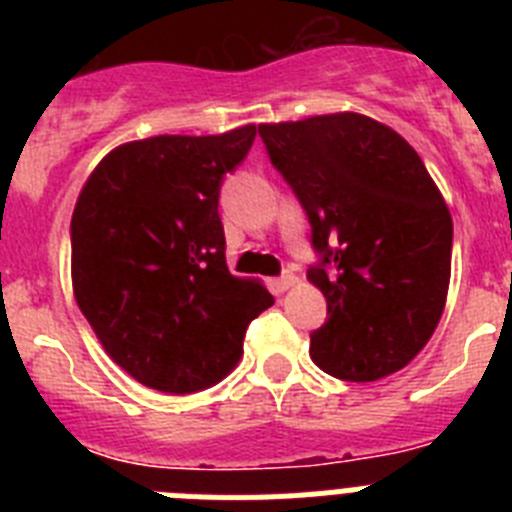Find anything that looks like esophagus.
Here are the masks:
<instances>
[{
	"label": "esophagus",
	"instance_id": "obj_1",
	"mask_svg": "<svg viewBox=\"0 0 512 512\" xmlns=\"http://www.w3.org/2000/svg\"><path fill=\"white\" fill-rule=\"evenodd\" d=\"M295 284H297V277L292 274V271H284L282 277L274 279V289H277V292H287V289H292Z\"/></svg>",
	"mask_w": 512,
	"mask_h": 512
}]
</instances>
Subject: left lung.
Masks as SVG:
<instances>
[{"label": "left lung", "instance_id": "8db88e82", "mask_svg": "<svg viewBox=\"0 0 512 512\" xmlns=\"http://www.w3.org/2000/svg\"><path fill=\"white\" fill-rule=\"evenodd\" d=\"M259 135L320 253L307 279L328 320L310 336L312 361L346 382L400 372L449 295L454 225L436 182L408 140L359 112L264 122Z\"/></svg>", "mask_w": 512, "mask_h": 512}]
</instances>
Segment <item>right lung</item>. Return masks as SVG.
<instances>
[{
	"label": "right lung",
	"mask_w": 512,
	"mask_h": 512,
	"mask_svg": "<svg viewBox=\"0 0 512 512\" xmlns=\"http://www.w3.org/2000/svg\"><path fill=\"white\" fill-rule=\"evenodd\" d=\"M256 125L223 135H156L110 151L71 217V282L107 356L151 390L189 395L230 374L253 318L274 305L233 277L220 184Z\"/></svg>",
	"instance_id": "right-lung-1"
}]
</instances>
